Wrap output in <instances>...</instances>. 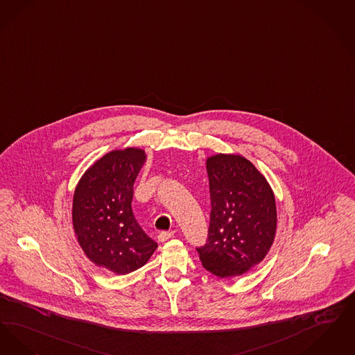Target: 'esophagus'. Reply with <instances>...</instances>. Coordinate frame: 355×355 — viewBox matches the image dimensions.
<instances>
[{
	"label": "esophagus",
	"mask_w": 355,
	"mask_h": 355,
	"mask_svg": "<svg viewBox=\"0 0 355 355\" xmlns=\"http://www.w3.org/2000/svg\"><path fill=\"white\" fill-rule=\"evenodd\" d=\"M173 234H175L173 232H160L159 236H157V239H159L160 243H164V241L170 240L171 237H173Z\"/></svg>",
	"instance_id": "esophagus-1"
}]
</instances>
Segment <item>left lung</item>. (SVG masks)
<instances>
[{"instance_id": "left-lung-1", "label": "left lung", "mask_w": 355, "mask_h": 355, "mask_svg": "<svg viewBox=\"0 0 355 355\" xmlns=\"http://www.w3.org/2000/svg\"><path fill=\"white\" fill-rule=\"evenodd\" d=\"M211 191L207 244L198 248L202 266L220 278L236 277L265 259L277 231L276 199L266 178L239 154L205 159Z\"/></svg>"}]
</instances>
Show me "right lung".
Returning a JSON list of instances; mask_svg holds the SVG:
<instances>
[{"label": "right lung", "instance_id": "right-lung-1", "mask_svg": "<svg viewBox=\"0 0 355 355\" xmlns=\"http://www.w3.org/2000/svg\"><path fill=\"white\" fill-rule=\"evenodd\" d=\"M146 160L138 147L112 150L85 171L74 191L71 218L79 247L96 266L118 276L141 268L157 248L131 208L134 183Z\"/></svg>", "mask_w": 355, "mask_h": 355}]
</instances>
